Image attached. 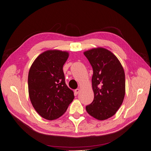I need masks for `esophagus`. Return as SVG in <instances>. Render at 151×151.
Returning <instances> with one entry per match:
<instances>
[{"label":"esophagus","mask_w":151,"mask_h":151,"mask_svg":"<svg viewBox=\"0 0 151 151\" xmlns=\"http://www.w3.org/2000/svg\"><path fill=\"white\" fill-rule=\"evenodd\" d=\"M79 91H80V89H79V88H77V89L75 90V93L76 94H78V93H79Z\"/></svg>","instance_id":"1"}]
</instances>
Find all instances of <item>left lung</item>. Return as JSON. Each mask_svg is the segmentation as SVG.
<instances>
[{"label": "left lung", "instance_id": "obj_1", "mask_svg": "<svg viewBox=\"0 0 151 151\" xmlns=\"http://www.w3.org/2000/svg\"><path fill=\"white\" fill-rule=\"evenodd\" d=\"M92 66L94 99L86 106L87 113L99 120L114 116L125 94L123 68L114 55L105 48H94L84 52Z\"/></svg>", "mask_w": 151, "mask_h": 151}]
</instances>
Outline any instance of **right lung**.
<instances>
[{
	"label": "right lung",
	"mask_w": 151,
	"mask_h": 151,
	"mask_svg": "<svg viewBox=\"0 0 151 151\" xmlns=\"http://www.w3.org/2000/svg\"><path fill=\"white\" fill-rule=\"evenodd\" d=\"M68 52L49 50L35 60L29 71L28 91L31 104L40 116L52 120L66 111L75 96L65 83L63 65Z\"/></svg>",
	"instance_id": "1"
}]
</instances>
